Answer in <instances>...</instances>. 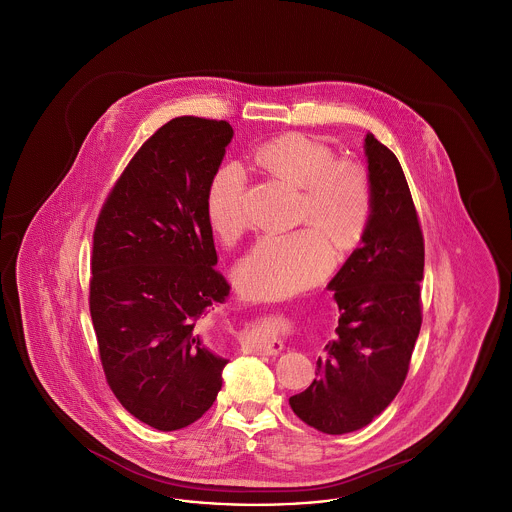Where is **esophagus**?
<instances>
[{
  "label": "esophagus",
  "instance_id": "34e87169",
  "mask_svg": "<svg viewBox=\"0 0 512 512\" xmlns=\"http://www.w3.org/2000/svg\"><path fill=\"white\" fill-rule=\"evenodd\" d=\"M253 351L259 355H278L282 351V343L276 340H263L255 341L253 343Z\"/></svg>",
  "mask_w": 512,
  "mask_h": 512
}]
</instances>
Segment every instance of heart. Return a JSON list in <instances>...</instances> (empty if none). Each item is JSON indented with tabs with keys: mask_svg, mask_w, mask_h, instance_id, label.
<instances>
[{
	"mask_svg": "<svg viewBox=\"0 0 512 512\" xmlns=\"http://www.w3.org/2000/svg\"><path fill=\"white\" fill-rule=\"evenodd\" d=\"M257 161L274 176L303 190L292 234H270L253 245L236 267L240 290L253 299H282L315 286L341 255L363 240L372 217V188L363 167L338 161L336 153L303 134H286L259 147ZM207 219L222 242H236L249 226L247 172L236 161L220 165L207 188Z\"/></svg>",
	"mask_w": 512,
	"mask_h": 512,
	"instance_id": "b5f03b06",
	"label": "heart"
}]
</instances>
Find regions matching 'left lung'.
Segmentation results:
<instances>
[{"label":"left lung","instance_id":"1","mask_svg":"<svg viewBox=\"0 0 512 512\" xmlns=\"http://www.w3.org/2000/svg\"><path fill=\"white\" fill-rule=\"evenodd\" d=\"M372 217L328 290L340 307L336 340L317 361V378L290 397L293 413L318 432L365 428L401 390L422 324L424 240L397 157L366 134Z\"/></svg>","mask_w":512,"mask_h":512}]
</instances>
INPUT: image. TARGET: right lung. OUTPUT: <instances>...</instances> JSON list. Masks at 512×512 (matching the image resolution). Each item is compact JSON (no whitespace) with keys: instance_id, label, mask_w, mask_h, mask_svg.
Wrapping results in <instances>:
<instances>
[{"instance_id":"add662e5","label":"right lung","mask_w":512,"mask_h":512,"mask_svg":"<svg viewBox=\"0 0 512 512\" xmlns=\"http://www.w3.org/2000/svg\"><path fill=\"white\" fill-rule=\"evenodd\" d=\"M234 130L226 121L163 124L122 172L94 232L90 315L105 378L147 426H190L217 399L222 368L201 322L228 299L215 270L207 188Z\"/></svg>"}]
</instances>
